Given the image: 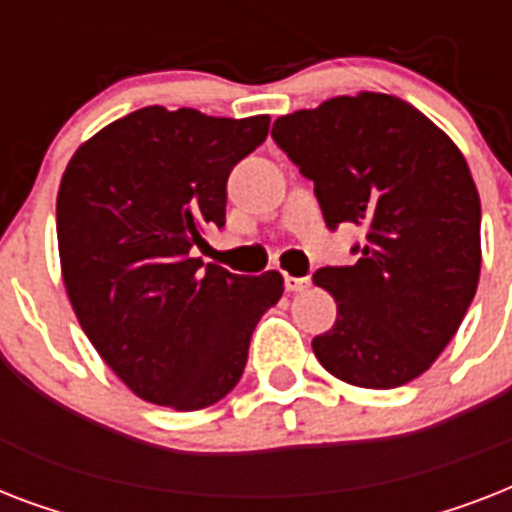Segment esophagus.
Returning <instances> with one entry per match:
<instances>
[{"label":"esophagus","instance_id":"1","mask_svg":"<svg viewBox=\"0 0 512 512\" xmlns=\"http://www.w3.org/2000/svg\"><path fill=\"white\" fill-rule=\"evenodd\" d=\"M284 287H287V292H303V289L311 287V279H305V276H284Z\"/></svg>","mask_w":512,"mask_h":512}]
</instances>
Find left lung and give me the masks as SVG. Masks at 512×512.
<instances>
[{
  "mask_svg": "<svg viewBox=\"0 0 512 512\" xmlns=\"http://www.w3.org/2000/svg\"><path fill=\"white\" fill-rule=\"evenodd\" d=\"M271 138L316 185L329 228H364L356 265L313 276L337 303L313 353L337 380L398 388L428 372L481 276V201L465 156L406 100L358 92L279 116Z\"/></svg>",
  "mask_w": 512,
  "mask_h": 512,
  "instance_id": "1",
  "label": "left lung"
}]
</instances>
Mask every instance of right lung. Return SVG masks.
I'll return each mask as SVG.
<instances>
[{
  "instance_id": "add662e5",
  "label": "right lung",
  "mask_w": 512,
  "mask_h": 512,
  "mask_svg": "<svg viewBox=\"0 0 512 512\" xmlns=\"http://www.w3.org/2000/svg\"><path fill=\"white\" fill-rule=\"evenodd\" d=\"M271 116L220 119L148 106L84 140L58 188L68 300L127 388L196 412L241 380L249 337L279 303V271L239 276L191 257L225 225V183L268 135Z\"/></svg>"
}]
</instances>
